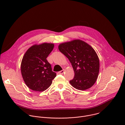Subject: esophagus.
<instances>
[{"instance_id": "esophagus-1", "label": "esophagus", "mask_w": 125, "mask_h": 125, "mask_svg": "<svg viewBox=\"0 0 125 125\" xmlns=\"http://www.w3.org/2000/svg\"><path fill=\"white\" fill-rule=\"evenodd\" d=\"M64 72H65V70H62L59 71V72H58V73L60 74H64Z\"/></svg>"}]
</instances>
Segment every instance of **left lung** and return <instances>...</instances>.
<instances>
[{
    "mask_svg": "<svg viewBox=\"0 0 125 125\" xmlns=\"http://www.w3.org/2000/svg\"><path fill=\"white\" fill-rule=\"evenodd\" d=\"M58 49L72 64L75 76L70 81L74 88L84 91L96 81L99 71V60L94 49L81 40L60 43Z\"/></svg>",
    "mask_w": 125,
    "mask_h": 125,
    "instance_id": "8db88e82",
    "label": "left lung"
}]
</instances>
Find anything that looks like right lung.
<instances>
[{
    "label": "right lung",
    "instance_id": "right-lung-1",
    "mask_svg": "<svg viewBox=\"0 0 125 125\" xmlns=\"http://www.w3.org/2000/svg\"><path fill=\"white\" fill-rule=\"evenodd\" d=\"M54 44L44 42L35 44L26 52L21 64V71L27 86L35 92H43L51 84L56 76L46 58Z\"/></svg>",
    "mask_w": 125,
    "mask_h": 125
}]
</instances>
